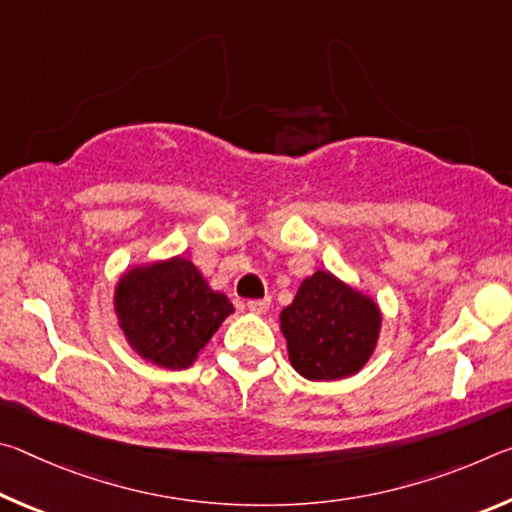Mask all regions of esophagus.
Returning a JSON list of instances; mask_svg holds the SVG:
<instances>
[{
    "mask_svg": "<svg viewBox=\"0 0 512 512\" xmlns=\"http://www.w3.org/2000/svg\"><path fill=\"white\" fill-rule=\"evenodd\" d=\"M248 311H253V314H264V311L271 307V300L262 298V300H248Z\"/></svg>",
    "mask_w": 512,
    "mask_h": 512,
    "instance_id": "obj_1",
    "label": "esophagus"
}]
</instances>
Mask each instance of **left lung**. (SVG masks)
Here are the masks:
<instances>
[{"instance_id":"obj_1","label":"left lung","mask_w":512,"mask_h":512,"mask_svg":"<svg viewBox=\"0 0 512 512\" xmlns=\"http://www.w3.org/2000/svg\"><path fill=\"white\" fill-rule=\"evenodd\" d=\"M280 329L296 372L311 381H336L357 375L372 357L381 311L336 275L316 271L282 309Z\"/></svg>"}]
</instances>
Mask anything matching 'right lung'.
Listing matches in <instances>:
<instances>
[{
  "label": "right lung",
  "instance_id": "obj_1",
  "mask_svg": "<svg viewBox=\"0 0 512 512\" xmlns=\"http://www.w3.org/2000/svg\"><path fill=\"white\" fill-rule=\"evenodd\" d=\"M115 311L128 345L142 359L183 370L235 307L225 293L210 289L189 259L171 257L121 275Z\"/></svg>",
  "mask_w": 512,
  "mask_h": 512
}]
</instances>
